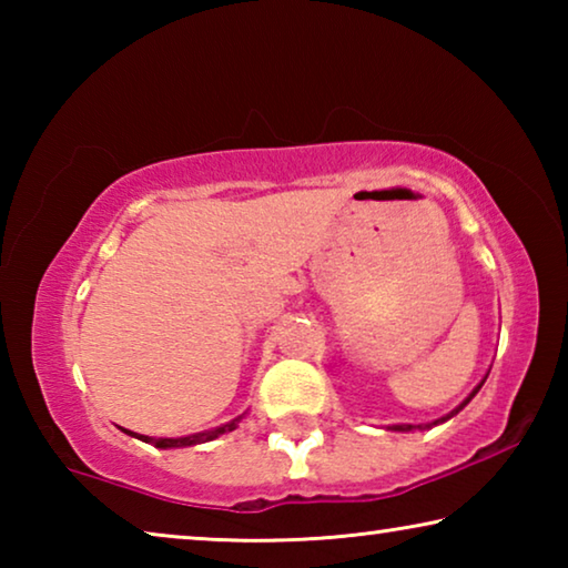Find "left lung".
<instances>
[{
	"instance_id": "left-lung-1",
	"label": "left lung",
	"mask_w": 568,
	"mask_h": 568,
	"mask_svg": "<svg viewBox=\"0 0 568 568\" xmlns=\"http://www.w3.org/2000/svg\"><path fill=\"white\" fill-rule=\"evenodd\" d=\"M484 381H486V378H484ZM484 381H480V383H478V386H476L474 390H470V396H468V398H466L464 403H460V406H458L456 410H450V413H448V416H444V418H438V420H434V423H428V426H426V428H430V426H438V423H444V420H448L450 416H456V413H458L460 408H464V406H466V403H468L470 398H474V396H476V393L480 390V386H484ZM413 428H423V426H410V423H403V426H390V430H413Z\"/></svg>"
}]
</instances>
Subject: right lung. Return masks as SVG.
<instances>
[{"label":"right lung","mask_w":568,"mask_h":568,"mask_svg":"<svg viewBox=\"0 0 568 568\" xmlns=\"http://www.w3.org/2000/svg\"><path fill=\"white\" fill-rule=\"evenodd\" d=\"M237 423H240V418L225 423V426H217V428H213V430H205V434H192V436H182V438H150V436L132 434V430H128V428H122V430H124V434L134 436V438L145 440V444L158 446V448H182V446H197V444H207V440H215L217 436H223V434H230V430H235Z\"/></svg>","instance_id":"add662e5"}]
</instances>
